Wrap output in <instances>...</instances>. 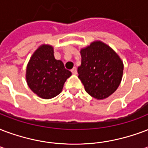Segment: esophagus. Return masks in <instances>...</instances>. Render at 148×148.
<instances>
[{
  "mask_svg": "<svg viewBox=\"0 0 148 148\" xmlns=\"http://www.w3.org/2000/svg\"><path fill=\"white\" fill-rule=\"evenodd\" d=\"M71 72L73 74H77V68L75 67V66H74V68L71 70Z\"/></svg>",
  "mask_w": 148,
  "mask_h": 148,
  "instance_id": "obj_1",
  "label": "esophagus"
}]
</instances>
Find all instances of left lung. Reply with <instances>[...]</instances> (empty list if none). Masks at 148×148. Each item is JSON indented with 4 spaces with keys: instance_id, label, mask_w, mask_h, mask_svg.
<instances>
[{
    "instance_id": "8db88e82",
    "label": "left lung",
    "mask_w": 148,
    "mask_h": 148,
    "mask_svg": "<svg viewBox=\"0 0 148 148\" xmlns=\"http://www.w3.org/2000/svg\"><path fill=\"white\" fill-rule=\"evenodd\" d=\"M81 56L78 78L87 93L99 100L114 93L123 73V64L118 54L104 42L95 41L81 49Z\"/></svg>"
}]
</instances>
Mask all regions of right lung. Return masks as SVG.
Masks as SVG:
<instances>
[{"instance_id":"1","label":"right lung","mask_w":148,"mask_h":148,"mask_svg":"<svg viewBox=\"0 0 148 148\" xmlns=\"http://www.w3.org/2000/svg\"><path fill=\"white\" fill-rule=\"evenodd\" d=\"M53 47L41 45L34 52L26 68V82L32 91L42 99L54 98L62 92L71 72L61 60L55 59Z\"/></svg>"}]
</instances>
